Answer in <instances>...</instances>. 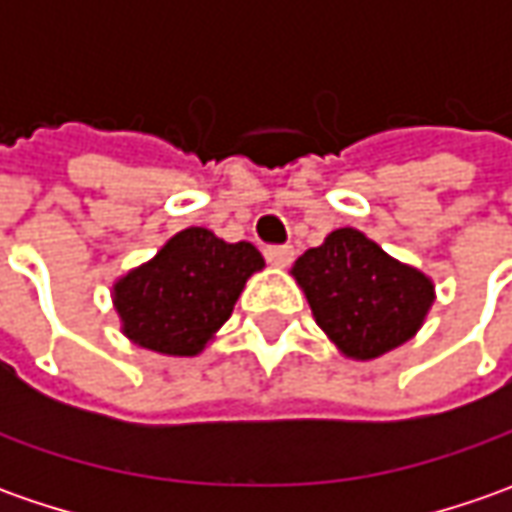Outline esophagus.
I'll list each match as a JSON object with an SVG mask.
<instances>
[{
    "instance_id": "1",
    "label": "esophagus",
    "mask_w": 512,
    "mask_h": 512,
    "mask_svg": "<svg viewBox=\"0 0 512 512\" xmlns=\"http://www.w3.org/2000/svg\"><path fill=\"white\" fill-rule=\"evenodd\" d=\"M265 259L273 267H285L293 262V247L282 245V247H267L265 250Z\"/></svg>"
}]
</instances>
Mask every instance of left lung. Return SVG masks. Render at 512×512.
Returning a JSON list of instances; mask_svg holds the SVG:
<instances>
[{
	"label": "left lung",
	"mask_w": 512,
	"mask_h": 512,
	"mask_svg": "<svg viewBox=\"0 0 512 512\" xmlns=\"http://www.w3.org/2000/svg\"><path fill=\"white\" fill-rule=\"evenodd\" d=\"M293 276L305 287L316 325L353 359H376L407 342L433 305L424 273L399 265L353 227L305 250Z\"/></svg>",
	"instance_id": "obj_1"
}]
</instances>
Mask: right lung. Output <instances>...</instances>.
<instances>
[{
  "instance_id": "add662e5",
  "label": "right lung",
  "mask_w": 512,
  "mask_h": 512,
  "mask_svg": "<svg viewBox=\"0 0 512 512\" xmlns=\"http://www.w3.org/2000/svg\"><path fill=\"white\" fill-rule=\"evenodd\" d=\"M262 267L250 242L227 245L205 227H187L113 287L125 336L156 353L196 356Z\"/></svg>"
}]
</instances>
